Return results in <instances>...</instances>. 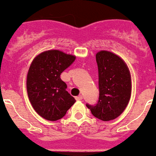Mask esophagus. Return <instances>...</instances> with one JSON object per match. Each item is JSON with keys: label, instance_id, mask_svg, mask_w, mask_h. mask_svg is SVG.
I'll use <instances>...</instances> for the list:
<instances>
[{"label": "esophagus", "instance_id": "1", "mask_svg": "<svg viewBox=\"0 0 156 156\" xmlns=\"http://www.w3.org/2000/svg\"><path fill=\"white\" fill-rule=\"evenodd\" d=\"M82 99H83V96H82V95H78V96L76 97V100H77V101H81Z\"/></svg>", "mask_w": 156, "mask_h": 156}]
</instances>
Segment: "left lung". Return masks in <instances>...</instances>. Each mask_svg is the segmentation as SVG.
I'll return each instance as SVG.
<instances>
[{
    "label": "left lung",
    "instance_id": "8db88e82",
    "mask_svg": "<svg viewBox=\"0 0 156 156\" xmlns=\"http://www.w3.org/2000/svg\"><path fill=\"white\" fill-rule=\"evenodd\" d=\"M99 73V101L95 105L86 104L94 116L101 121L116 119L127 107L131 97V75L118 55L101 51L96 54Z\"/></svg>",
    "mask_w": 156,
    "mask_h": 156
}]
</instances>
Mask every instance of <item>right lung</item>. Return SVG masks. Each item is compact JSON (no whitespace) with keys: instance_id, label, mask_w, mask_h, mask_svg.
Here are the masks:
<instances>
[{"instance_id":"right-lung-1","label":"right lung","mask_w":156,"mask_h":156,"mask_svg":"<svg viewBox=\"0 0 156 156\" xmlns=\"http://www.w3.org/2000/svg\"><path fill=\"white\" fill-rule=\"evenodd\" d=\"M76 56L51 50L34 59L27 76V92L33 108L48 121L62 118L75 99L67 92L60 75L70 67Z\"/></svg>"}]
</instances>
